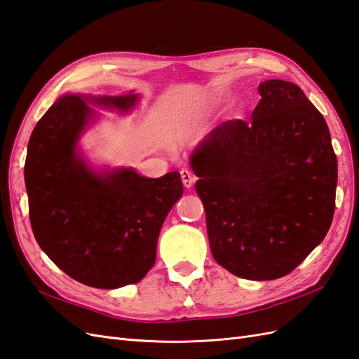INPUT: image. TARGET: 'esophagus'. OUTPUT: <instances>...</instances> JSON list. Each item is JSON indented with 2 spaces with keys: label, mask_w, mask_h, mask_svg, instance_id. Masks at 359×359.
Instances as JSON below:
<instances>
[{
  "label": "esophagus",
  "mask_w": 359,
  "mask_h": 359,
  "mask_svg": "<svg viewBox=\"0 0 359 359\" xmlns=\"http://www.w3.org/2000/svg\"><path fill=\"white\" fill-rule=\"evenodd\" d=\"M181 180H182L184 187H186V189H190V187H193L194 181H196V177L193 175L191 170H189V169H182V170H181Z\"/></svg>",
  "instance_id": "esophagus-1"
}]
</instances>
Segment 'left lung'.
<instances>
[{"label":"left lung","instance_id":"obj_1","mask_svg":"<svg viewBox=\"0 0 359 359\" xmlns=\"http://www.w3.org/2000/svg\"><path fill=\"white\" fill-rule=\"evenodd\" d=\"M250 121L231 119L193 149L215 262L236 277L292 273L330 231L337 157L327 121L298 85H259Z\"/></svg>","mask_w":359,"mask_h":359}]
</instances>
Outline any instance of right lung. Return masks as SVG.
Wrapping results in <instances>:
<instances>
[{
  "label": "right lung",
  "instance_id": "add662e5",
  "mask_svg": "<svg viewBox=\"0 0 359 359\" xmlns=\"http://www.w3.org/2000/svg\"><path fill=\"white\" fill-rule=\"evenodd\" d=\"M139 94H62L32 130L25 187L29 222L48 257L79 283L135 285L154 266L160 229L182 196L180 172L160 178L133 168L95 169L79 140L99 112H132Z\"/></svg>",
  "mask_w": 359,
  "mask_h": 359
}]
</instances>
